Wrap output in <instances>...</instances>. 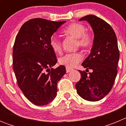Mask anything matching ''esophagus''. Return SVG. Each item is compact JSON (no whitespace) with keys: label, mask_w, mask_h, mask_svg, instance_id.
<instances>
[{"label":"esophagus","mask_w":126,"mask_h":126,"mask_svg":"<svg viewBox=\"0 0 126 126\" xmlns=\"http://www.w3.org/2000/svg\"><path fill=\"white\" fill-rule=\"evenodd\" d=\"M65 69H66V73H69L70 71H71L72 70H73V69L70 68V67H66Z\"/></svg>","instance_id":"esophagus-1"}]
</instances>
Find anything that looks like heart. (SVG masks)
<instances>
[{
    "label": "heart",
    "mask_w": 126,
    "mask_h": 126,
    "mask_svg": "<svg viewBox=\"0 0 126 126\" xmlns=\"http://www.w3.org/2000/svg\"><path fill=\"white\" fill-rule=\"evenodd\" d=\"M85 26L81 23H73L67 26L62 33L65 35L72 36L76 39V45L83 48H88L93 43V38L90 33L86 32ZM50 46L55 53L62 52V43L56 36H52L50 39ZM83 55L79 52L66 53L59 58V62L61 65L68 67H73L81 62Z\"/></svg>",
    "instance_id": "1"
}]
</instances>
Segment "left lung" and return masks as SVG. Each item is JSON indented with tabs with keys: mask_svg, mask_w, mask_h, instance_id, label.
<instances>
[{
	"mask_svg": "<svg viewBox=\"0 0 126 126\" xmlns=\"http://www.w3.org/2000/svg\"><path fill=\"white\" fill-rule=\"evenodd\" d=\"M79 21H87L94 32L91 52L82 63L86 71L92 69L93 72L88 74L79 71L81 78L76 84V88L81 98L96 102L110 92L115 81L119 59L117 40L110 25L96 16H86Z\"/></svg>",
	"mask_w": 126,
	"mask_h": 126,
	"instance_id": "8db88e82",
	"label": "left lung"
}]
</instances>
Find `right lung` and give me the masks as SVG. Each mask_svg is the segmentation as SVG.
<instances>
[{"mask_svg": "<svg viewBox=\"0 0 126 126\" xmlns=\"http://www.w3.org/2000/svg\"><path fill=\"white\" fill-rule=\"evenodd\" d=\"M65 22L42 18L29 20L22 25L13 47V65L18 86L36 105H45L55 98L58 81L65 67H52L57 59L50 46V39Z\"/></svg>", "mask_w": 126, "mask_h": 126, "instance_id": "right-lung-1", "label": "right lung"}]
</instances>
